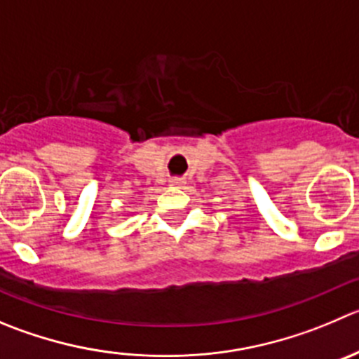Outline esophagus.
I'll use <instances>...</instances> for the list:
<instances>
[{
	"mask_svg": "<svg viewBox=\"0 0 359 359\" xmlns=\"http://www.w3.org/2000/svg\"><path fill=\"white\" fill-rule=\"evenodd\" d=\"M170 185H172V187H183V185H185V180H183V177H172V180H170Z\"/></svg>",
	"mask_w": 359,
	"mask_h": 359,
	"instance_id": "esophagus-1",
	"label": "esophagus"
}]
</instances>
